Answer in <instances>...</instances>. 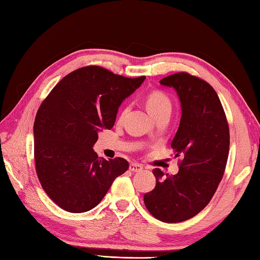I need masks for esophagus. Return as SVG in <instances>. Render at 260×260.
Masks as SVG:
<instances>
[{"instance_id":"1","label":"esophagus","mask_w":260,"mask_h":260,"mask_svg":"<svg viewBox=\"0 0 260 260\" xmlns=\"http://www.w3.org/2000/svg\"><path fill=\"white\" fill-rule=\"evenodd\" d=\"M129 170L132 172H140V171L143 170V166L141 164H138V162H131Z\"/></svg>"}]
</instances>
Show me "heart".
<instances>
[{"label": "heart", "instance_id": "1", "mask_svg": "<svg viewBox=\"0 0 260 260\" xmlns=\"http://www.w3.org/2000/svg\"><path fill=\"white\" fill-rule=\"evenodd\" d=\"M147 108L149 112L151 113V116L156 118L161 113H171V111H172V102L165 93H162L160 90H153L147 96Z\"/></svg>", "mask_w": 260, "mask_h": 260}]
</instances>
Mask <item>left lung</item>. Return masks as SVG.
<instances>
[{
	"label": "left lung",
	"instance_id": "obj_1",
	"mask_svg": "<svg viewBox=\"0 0 260 260\" xmlns=\"http://www.w3.org/2000/svg\"><path fill=\"white\" fill-rule=\"evenodd\" d=\"M172 87L181 103V119L172 141L179 172L152 171L156 187L144 195L153 217L164 222H181L195 217L212 199L225 172L230 152V127L217 93L202 79L179 72L160 80Z\"/></svg>",
	"mask_w": 260,
	"mask_h": 260
}]
</instances>
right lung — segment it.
<instances>
[{
    "label": "right lung",
    "instance_id": "add662e5",
    "mask_svg": "<svg viewBox=\"0 0 260 260\" xmlns=\"http://www.w3.org/2000/svg\"><path fill=\"white\" fill-rule=\"evenodd\" d=\"M144 79L85 67L61 79L40 105L33 127L35 170L59 208L72 213L91 210L128 170L124 158H99L93 147L99 132L112 128L122 101Z\"/></svg>",
    "mask_w": 260,
    "mask_h": 260
}]
</instances>
